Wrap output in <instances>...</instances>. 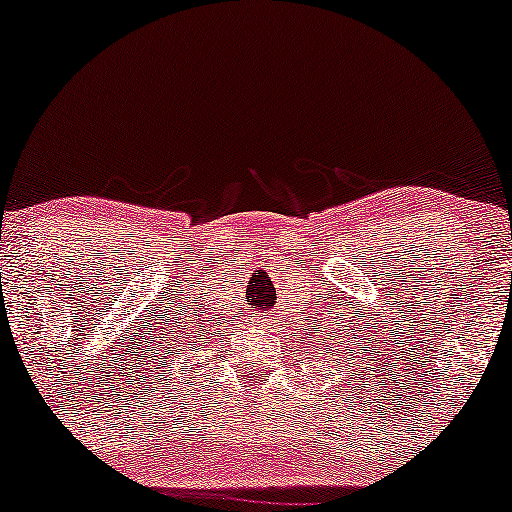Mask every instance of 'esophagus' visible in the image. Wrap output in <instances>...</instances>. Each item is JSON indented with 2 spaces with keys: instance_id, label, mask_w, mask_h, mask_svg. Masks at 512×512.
I'll list each match as a JSON object with an SVG mask.
<instances>
[{
  "instance_id": "esophagus-1",
  "label": "esophagus",
  "mask_w": 512,
  "mask_h": 512,
  "mask_svg": "<svg viewBox=\"0 0 512 512\" xmlns=\"http://www.w3.org/2000/svg\"><path fill=\"white\" fill-rule=\"evenodd\" d=\"M251 322H254V324H256V327H266V324H268V320H266V315H261V312H258V315H254V317H251Z\"/></svg>"
}]
</instances>
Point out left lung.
Instances as JSON below:
<instances>
[{"mask_svg": "<svg viewBox=\"0 0 512 512\" xmlns=\"http://www.w3.org/2000/svg\"><path fill=\"white\" fill-rule=\"evenodd\" d=\"M354 339H356V334H354Z\"/></svg>", "mask_w": 512, "mask_h": 512, "instance_id": "1", "label": "left lung"}]
</instances>
